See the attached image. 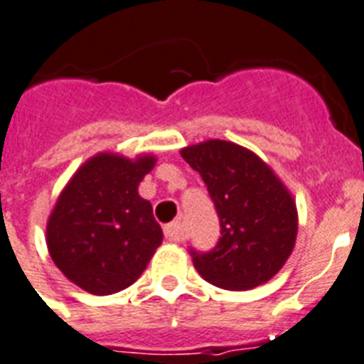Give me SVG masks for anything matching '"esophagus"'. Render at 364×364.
Masks as SVG:
<instances>
[{
  "instance_id": "1",
  "label": "esophagus",
  "mask_w": 364,
  "mask_h": 364,
  "mask_svg": "<svg viewBox=\"0 0 364 364\" xmlns=\"http://www.w3.org/2000/svg\"><path fill=\"white\" fill-rule=\"evenodd\" d=\"M164 237L168 241H181L183 239V224L181 220H176L172 224H166L164 226Z\"/></svg>"
}]
</instances>
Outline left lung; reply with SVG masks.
I'll return each mask as SVG.
<instances>
[{"mask_svg":"<svg viewBox=\"0 0 364 364\" xmlns=\"http://www.w3.org/2000/svg\"><path fill=\"white\" fill-rule=\"evenodd\" d=\"M181 156L202 176L220 220L215 249H191L198 273L232 291L273 279L297 237V209L284 183L258 155L232 141H202L181 149Z\"/></svg>","mask_w":364,"mask_h":364,"instance_id":"left-lung-1","label":"left lung"}]
</instances>
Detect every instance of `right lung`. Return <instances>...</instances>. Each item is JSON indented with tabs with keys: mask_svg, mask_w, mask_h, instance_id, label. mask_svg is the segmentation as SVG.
<instances>
[{
	"mask_svg": "<svg viewBox=\"0 0 364 364\" xmlns=\"http://www.w3.org/2000/svg\"><path fill=\"white\" fill-rule=\"evenodd\" d=\"M155 162L99 153L59 194L46 245L59 271L85 291L110 295L134 284L162 243L151 203L138 194Z\"/></svg>",
	"mask_w": 364,
	"mask_h": 364,
	"instance_id": "obj_1",
	"label": "right lung"
}]
</instances>
